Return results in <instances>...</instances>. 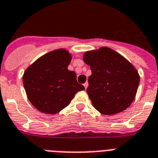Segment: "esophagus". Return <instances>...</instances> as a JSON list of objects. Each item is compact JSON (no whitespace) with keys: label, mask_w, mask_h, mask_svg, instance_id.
Masks as SVG:
<instances>
[{"label":"esophagus","mask_w":158,"mask_h":158,"mask_svg":"<svg viewBox=\"0 0 158 158\" xmlns=\"http://www.w3.org/2000/svg\"><path fill=\"white\" fill-rule=\"evenodd\" d=\"M83 86H84V88H85V89L87 88H88V82H86L85 83H83Z\"/></svg>","instance_id":"34e87169"}]
</instances>
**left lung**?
<instances>
[{"label":"left lung","mask_w":158,"mask_h":158,"mask_svg":"<svg viewBox=\"0 0 158 158\" xmlns=\"http://www.w3.org/2000/svg\"><path fill=\"white\" fill-rule=\"evenodd\" d=\"M83 61L92 70L87 92L95 109L111 115L128 108L139 83V75L132 64L107 47L86 52Z\"/></svg>","instance_id":"obj_1"}]
</instances>
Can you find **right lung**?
Masks as SVG:
<instances>
[{"label": "right lung", "mask_w": 158, "mask_h": 158, "mask_svg": "<svg viewBox=\"0 0 158 158\" xmlns=\"http://www.w3.org/2000/svg\"><path fill=\"white\" fill-rule=\"evenodd\" d=\"M71 56L66 49H56L37 59L25 70L23 80L27 98L37 110L54 114L66 108L79 91L75 71L67 69Z\"/></svg>", "instance_id": "1"}]
</instances>
